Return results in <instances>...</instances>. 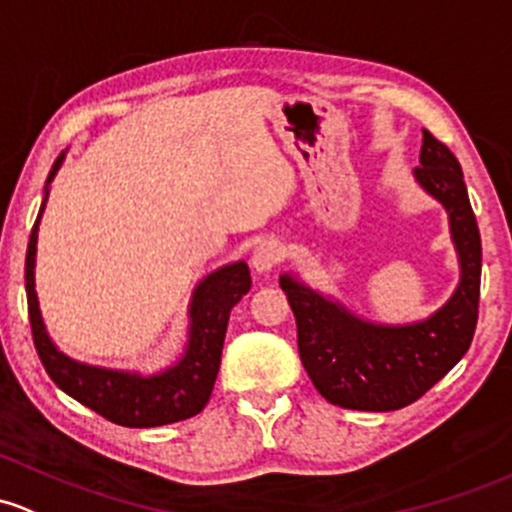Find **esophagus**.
I'll return each instance as SVG.
<instances>
[{"label": "esophagus", "instance_id": "obj_1", "mask_svg": "<svg viewBox=\"0 0 512 512\" xmlns=\"http://www.w3.org/2000/svg\"><path fill=\"white\" fill-rule=\"evenodd\" d=\"M282 257H284L282 242L274 240V238H267V240H262L255 250H252L250 265L257 274H265V272H272L274 267L282 262Z\"/></svg>", "mask_w": 512, "mask_h": 512}]
</instances>
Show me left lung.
<instances>
[{"label":"left lung","instance_id":"obj_1","mask_svg":"<svg viewBox=\"0 0 512 512\" xmlns=\"http://www.w3.org/2000/svg\"><path fill=\"white\" fill-rule=\"evenodd\" d=\"M414 181L449 215L459 284L432 316L412 324H378L284 272L279 287L297 319L301 365L331 405L392 412L412 405L469 351L481 294V235L464 171L446 144L424 129Z\"/></svg>","mask_w":512,"mask_h":512}]
</instances>
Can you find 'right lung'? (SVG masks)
<instances>
[{
  "label": "right lung",
  "instance_id": "obj_1",
  "mask_svg": "<svg viewBox=\"0 0 512 512\" xmlns=\"http://www.w3.org/2000/svg\"><path fill=\"white\" fill-rule=\"evenodd\" d=\"M66 161V152L53 161L51 174L43 186V201L31 228L26 247V301H29V321L34 333V346L46 368L48 378L61 387L66 395L90 407L110 422L122 427H161V424L181 422L193 417L208 405L218 378L220 353H223L225 331H228L230 311L250 292V270L242 260L223 265L196 284L188 304V333L181 358L159 373H137V370L100 368V365L80 363L53 343L43 324L39 294H36V242H39L41 215L46 211L51 181Z\"/></svg>",
  "mask_w": 512,
  "mask_h": 512
}]
</instances>
